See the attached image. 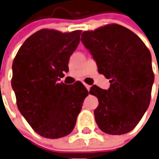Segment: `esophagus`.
I'll return each mask as SVG.
<instances>
[{
	"mask_svg": "<svg viewBox=\"0 0 159 159\" xmlns=\"http://www.w3.org/2000/svg\"><path fill=\"white\" fill-rule=\"evenodd\" d=\"M84 86H86V88L87 89V91H90V88H91V86L90 85H87V84H84Z\"/></svg>",
	"mask_w": 159,
	"mask_h": 159,
	"instance_id": "1",
	"label": "esophagus"
}]
</instances>
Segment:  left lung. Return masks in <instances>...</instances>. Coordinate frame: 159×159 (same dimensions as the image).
<instances>
[{
    "instance_id": "left-lung-1",
    "label": "left lung",
    "mask_w": 159,
    "mask_h": 159,
    "mask_svg": "<svg viewBox=\"0 0 159 159\" xmlns=\"http://www.w3.org/2000/svg\"><path fill=\"white\" fill-rule=\"evenodd\" d=\"M81 41L110 79L107 90L92 86L99 105L94 111L102 131L122 135L133 130L149 105L153 82L151 54L137 35L118 24L85 31Z\"/></svg>"
}]
</instances>
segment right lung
<instances>
[{
  "mask_svg": "<svg viewBox=\"0 0 159 159\" xmlns=\"http://www.w3.org/2000/svg\"><path fill=\"white\" fill-rule=\"evenodd\" d=\"M82 31L42 29L26 40L13 62L12 88L17 106L38 135L49 139L72 132L89 92L81 82H59Z\"/></svg>",
  "mask_w": 159,
  "mask_h": 159,
  "instance_id": "obj_1",
  "label": "right lung"
}]
</instances>
